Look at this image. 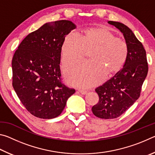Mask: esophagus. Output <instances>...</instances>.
I'll return each instance as SVG.
<instances>
[{
	"label": "esophagus",
	"mask_w": 155,
	"mask_h": 155,
	"mask_svg": "<svg viewBox=\"0 0 155 155\" xmlns=\"http://www.w3.org/2000/svg\"><path fill=\"white\" fill-rule=\"evenodd\" d=\"M78 91H79L81 94H86L87 93V91L85 90H78Z\"/></svg>",
	"instance_id": "obj_1"
}]
</instances>
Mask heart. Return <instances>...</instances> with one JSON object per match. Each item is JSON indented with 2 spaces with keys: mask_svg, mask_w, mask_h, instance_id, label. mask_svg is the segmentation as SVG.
<instances>
[{
  "mask_svg": "<svg viewBox=\"0 0 155 155\" xmlns=\"http://www.w3.org/2000/svg\"><path fill=\"white\" fill-rule=\"evenodd\" d=\"M90 51L91 61L65 70L68 83L88 87L101 82L106 73L110 75L117 72L127 59L128 47L123 39L115 37L107 27L87 28L79 37L71 33L65 37L61 46L62 67L80 61Z\"/></svg>",
  "mask_w": 155,
  "mask_h": 155,
  "instance_id": "b5f03b06",
  "label": "heart"
}]
</instances>
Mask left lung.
<instances>
[{"label": "left lung", "mask_w": 155, "mask_h": 155, "mask_svg": "<svg viewBox=\"0 0 155 155\" xmlns=\"http://www.w3.org/2000/svg\"><path fill=\"white\" fill-rule=\"evenodd\" d=\"M108 23L123 33L128 52L122 69L95 90L99 101L91 110L96 117L103 119L116 118L134 104L148 71L146 51L133 31L122 23Z\"/></svg>", "instance_id": "obj_1"}]
</instances>
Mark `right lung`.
<instances>
[{"label": "right lung", "instance_id": "add662e5", "mask_svg": "<svg viewBox=\"0 0 155 155\" xmlns=\"http://www.w3.org/2000/svg\"><path fill=\"white\" fill-rule=\"evenodd\" d=\"M76 25L70 20L48 22L22 41L12 59V85L21 103L39 118L61 114L74 94L61 82V46Z\"/></svg>", "mask_w": 155, "mask_h": 155}]
</instances>
